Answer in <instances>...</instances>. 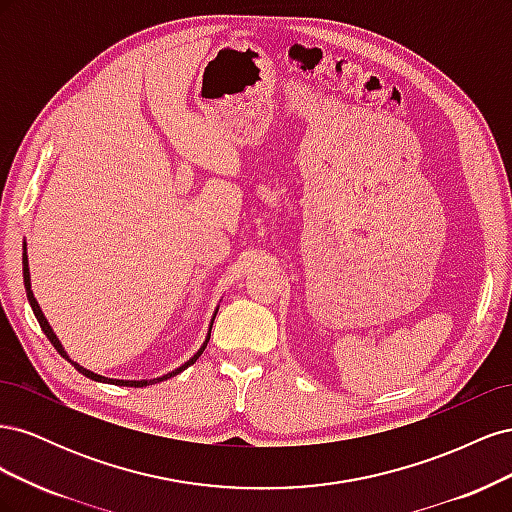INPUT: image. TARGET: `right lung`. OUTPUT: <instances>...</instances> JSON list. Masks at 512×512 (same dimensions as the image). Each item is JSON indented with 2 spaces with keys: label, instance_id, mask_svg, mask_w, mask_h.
Instances as JSON below:
<instances>
[{
  "label": "right lung",
  "instance_id": "1",
  "mask_svg": "<svg viewBox=\"0 0 512 512\" xmlns=\"http://www.w3.org/2000/svg\"><path fill=\"white\" fill-rule=\"evenodd\" d=\"M23 282H25V290H27V301H29V305H32V309H34V314H36V318H38V322H40V327H42L44 335L49 337V342L55 346V350H57L61 356H64V359H68V361H70V356L66 354L64 346H61V342H59V339H57V335L53 333V329H51L49 320L44 318L42 309H40V305H38V301H36V297H34V292H32V280H29V262H27V245H25V243H23ZM215 314H218V309H215ZM215 314H213V318H211V324H209V333H207L205 344L200 346V350H198V352L192 356V359H190L188 363H183V365H181V367H177L175 371H168V374H164V376H160V378H153V380H113V378H104V376H100V374H94V371H89V369L81 367L79 363H74V361H70V363H72L76 369H79L83 376H87V378H91V380H96V382H111V384H117V386H149V384H158V382H162V380H168V378H173V376L181 374L183 369H188L190 365H194V363H196L198 356L203 354V350L207 348V342H209V337H211V327H213Z\"/></svg>",
  "mask_w": 512,
  "mask_h": 512
}]
</instances>
